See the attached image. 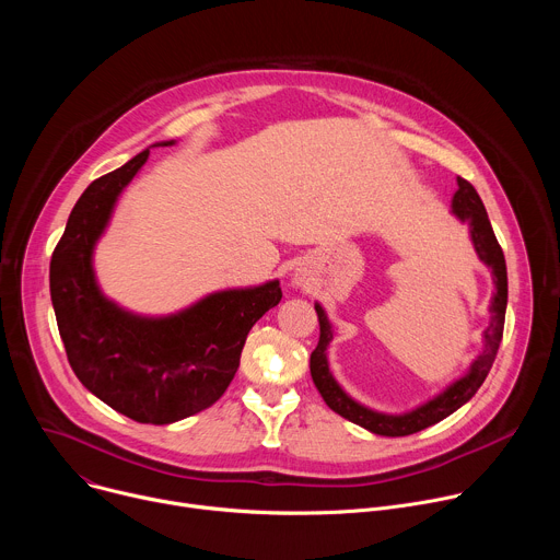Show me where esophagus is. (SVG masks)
I'll return each instance as SVG.
<instances>
[{
    "mask_svg": "<svg viewBox=\"0 0 560 560\" xmlns=\"http://www.w3.org/2000/svg\"><path fill=\"white\" fill-rule=\"evenodd\" d=\"M294 283H296V285H301V279H296V281H294Z\"/></svg>",
    "mask_w": 560,
    "mask_h": 560,
    "instance_id": "obj_1",
    "label": "esophagus"
}]
</instances>
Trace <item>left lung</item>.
<instances>
[{
  "label": "left lung",
  "mask_w": 560,
  "mask_h": 560,
  "mask_svg": "<svg viewBox=\"0 0 560 560\" xmlns=\"http://www.w3.org/2000/svg\"><path fill=\"white\" fill-rule=\"evenodd\" d=\"M458 190L452 197V214L460 221L469 225V236L474 250L488 268H492L494 275V296L490 301V326L483 332V352L478 354L469 370L456 378L454 383H450L441 394H436L434 398H430L428 404L404 412V415H385V412H376L370 410L365 406H361L359 401L337 383V378L330 372L328 365V346L335 337L332 324L328 322V314L322 307V303H314L316 316H318V328H322V335H318V346L314 348L312 357H310V374L312 381L316 385V389L322 392L324 401L328 404L330 410H335L337 415H341L343 419L370 430L372 434H381V436H408L415 432H421L439 421H443L445 417H450L452 412H456L460 406H465L469 398L476 394V389L483 385L501 339H503V326H505V307H508V268H505V257L503 250L497 242L492 223L488 219L486 206L478 197V192L474 190V186L465 179H456Z\"/></svg>",
  "instance_id": "left-lung-1"
}]
</instances>
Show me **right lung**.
Segmentation results:
<instances>
[{"label":"right lung","instance_id":"1","mask_svg":"<svg viewBox=\"0 0 560 560\" xmlns=\"http://www.w3.org/2000/svg\"><path fill=\"white\" fill-rule=\"evenodd\" d=\"M148 154L145 148L79 197L50 259V299L82 385L137 423L168 425L210 408L225 392L250 328L281 301V285L275 279L212 292L168 316L132 314L104 296L93 250Z\"/></svg>","mask_w":560,"mask_h":560}]
</instances>
